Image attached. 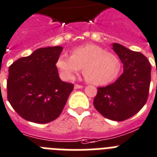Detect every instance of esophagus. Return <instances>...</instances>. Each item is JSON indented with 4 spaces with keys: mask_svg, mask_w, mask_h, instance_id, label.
<instances>
[{
    "mask_svg": "<svg viewBox=\"0 0 157 157\" xmlns=\"http://www.w3.org/2000/svg\"><path fill=\"white\" fill-rule=\"evenodd\" d=\"M81 88H83V86H82V85H77V84H76V85H74V89H81Z\"/></svg>",
    "mask_w": 157,
    "mask_h": 157,
    "instance_id": "1",
    "label": "esophagus"
}]
</instances>
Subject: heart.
Listing matches in <instances>:
<instances>
[{
    "instance_id": "obj_1",
    "label": "heart",
    "mask_w": 157,
    "mask_h": 157,
    "mask_svg": "<svg viewBox=\"0 0 157 157\" xmlns=\"http://www.w3.org/2000/svg\"><path fill=\"white\" fill-rule=\"evenodd\" d=\"M56 67L64 78L73 80L83 67L87 81L96 85H105L117 78L121 70L118 56L93 44H86L72 50L71 56L61 53Z\"/></svg>"
}]
</instances>
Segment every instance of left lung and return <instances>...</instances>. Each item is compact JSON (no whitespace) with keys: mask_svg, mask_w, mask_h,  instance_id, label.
I'll return each instance as SVG.
<instances>
[{"mask_svg":"<svg viewBox=\"0 0 157 157\" xmlns=\"http://www.w3.org/2000/svg\"><path fill=\"white\" fill-rule=\"evenodd\" d=\"M113 49L124 64V72L111 85L99 87L93 105L109 120L122 121L138 113L149 93L151 64L147 57L124 46L113 43Z\"/></svg>","mask_w":157,"mask_h":157,"instance_id":"obj_1","label":"left lung"}]
</instances>
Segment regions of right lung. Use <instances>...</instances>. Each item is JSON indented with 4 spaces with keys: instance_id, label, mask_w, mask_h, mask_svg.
I'll return each mask as SVG.
<instances>
[{
    "instance_id": "add662e5",
    "label": "right lung",
    "mask_w": 157,
    "mask_h": 157,
    "mask_svg": "<svg viewBox=\"0 0 157 157\" xmlns=\"http://www.w3.org/2000/svg\"><path fill=\"white\" fill-rule=\"evenodd\" d=\"M62 50L61 46L38 48L9 66L7 98L26 121L48 123L63 111L73 84L59 77L56 64Z\"/></svg>"
}]
</instances>
